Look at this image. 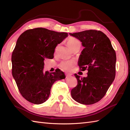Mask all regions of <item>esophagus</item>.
Returning <instances> with one entry per match:
<instances>
[{
	"instance_id": "obj_1",
	"label": "esophagus",
	"mask_w": 130,
	"mask_h": 130,
	"mask_svg": "<svg viewBox=\"0 0 130 130\" xmlns=\"http://www.w3.org/2000/svg\"><path fill=\"white\" fill-rule=\"evenodd\" d=\"M72 75L71 74H66V77H69L70 76H71Z\"/></svg>"
}]
</instances>
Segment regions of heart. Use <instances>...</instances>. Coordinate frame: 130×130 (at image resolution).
<instances>
[{"mask_svg": "<svg viewBox=\"0 0 130 130\" xmlns=\"http://www.w3.org/2000/svg\"><path fill=\"white\" fill-rule=\"evenodd\" d=\"M67 43L72 51L77 47L81 46V43L77 39L73 37H69L67 40ZM74 66V63L70 61H62L60 64V67L64 71L70 72Z\"/></svg>", "mask_w": 130, "mask_h": 130, "instance_id": "b5f03b06", "label": "heart"}]
</instances>
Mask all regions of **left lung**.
Instances as JSON below:
<instances>
[{
  "label": "left lung",
  "instance_id": "obj_1",
  "mask_svg": "<svg viewBox=\"0 0 130 130\" xmlns=\"http://www.w3.org/2000/svg\"><path fill=\"white\" fill-rule=\"evenodd\" d=\"M79 40L85 48L78 64L80 70L87 69V76L75 74L77 85L71 90L76 101L84 105L98 103L107 92L116 76V54L111 41L101 31L89 30L70 33Z\"/></svg>",
  "mask_w": 130,
  "mask_h": 130
}]
</instances>
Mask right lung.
Listing matches in <instances>:
<instances>
[{"label": "right lung", "instance_id": "add662e5", "mask_svg": "<svg viewBox=\"0 0 130 130\" xmlns=\"http://www.w3.org/2000/svg\"><path fill=\"white\" fill-rule=\"evenodd\" d=\"M67 36L66 32L37 27L19 37L12 54V73L19 92L30 103H44L54 82L65 78L60 70L49 73L43 68L44 58H53L56 46Z\"/></svg>", "mask_w": 130, "mask_h": 130}]
</instances>
